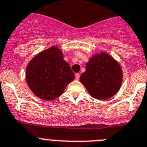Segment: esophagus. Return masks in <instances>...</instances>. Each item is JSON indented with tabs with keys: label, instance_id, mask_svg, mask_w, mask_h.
I'll use <instances>...</instances> for the list:
<instances>
[{
	"label": "esophagus",
	"instance_id": "34e87169",
	"mask_svg": "<svg viewBox=\"0 0 147 147\" xmlns=\"http://www.w3.org/2000/svg\"><path fill=\"white\" fill-rule=\"evenodd\" d=\"M79 78H80V74H79V73H76V74H75V79L78 81Z\"/></svg>",
	"mask_w": 147,
	"mask_h": 147
}]
</instances>
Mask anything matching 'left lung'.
Wrapping results in <instances>:
<instances>
[{
  "label": "left lung",
  "instance_id": "1",
  "mask_svg": "<svg viewBox=\"0 0 147 147\" xmlns=\"http://www.w3.org/2000/svg\"><path fill=\"white\" fill-rule=\"evenodd\" d=\"M80 80L92 98L106 100L119 91L123 72L112 56L101 52L89 60L86 64V72L81 74Z\"/></svg>",
  "mask_w": 147,
  "mask_h": 147
}]
</instances>
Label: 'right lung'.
I'll list each match as a JSON object with an SVG mask.
<instances>
[{
    "instance_id": "1",
    "label": "right lung",
    "mask_w": 147,
    "mask_h": 147,
    "mask_svg": "<svg viewBox=\"0 0 147 147\" xmlns=\"http://www.w3.org/2000/svg\"><path fill=\"white\" fill-rule=\"evenodd\" d=\"M26 78L29 89L36 96L52 100L63 94L66 86L75 78V74L63 60L62 52L53 46L29 61Z\"/></svg>"
}]
</instances>
